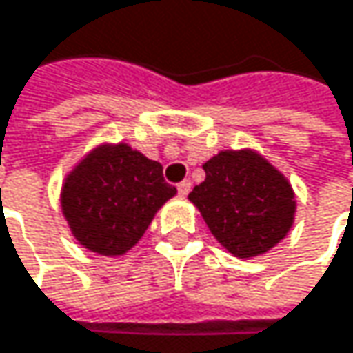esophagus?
<instances>
[{"mask_svg":"<svg viewBox=\"0 0 353 353\" xmlns=\"http://www.w3.org/2000/svg\"><path fill=\"white\" fill-rule=\"evenodd\" d=\"M190 188H192L190 179H183V181L177 183V194H179V196H188V194H190Z\"/></svg>","mask_w":353,"mask_h":353,"instance_id":"1","label":"esophagus"}]
</instances>
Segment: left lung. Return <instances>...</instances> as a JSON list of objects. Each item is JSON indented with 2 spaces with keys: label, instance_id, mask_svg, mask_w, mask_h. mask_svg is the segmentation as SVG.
I'll return each mask as SVG.
<instances>
[{
  "label": "left lung",
  "instance_id": "8db88e82",
  "mask_svg": "<svg viewBox=\"0 0 353 353\" xmlns=\"http://www.w3.org/2000/svg\"><path fill=\"white\" fill-rule=\"evenodd\" d=\"M188 200L229 253L251 259L268 253L292 229L296 200L286 176L255 149L219 151Z\"/></svg>",
  "mask_w": 353,
  "mask_h": 353
}]
</instances>
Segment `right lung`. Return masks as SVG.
<instances>
[{"instance_id":"1","label":"right lung","mask_w":353,"mask_h":353,"mask_svg":"<svg viewBox=\"0 0 353 353\" xmlns=\"http://www.w3.org/2000/svg\"><path fill=\"white\" fill-rule=\"evenodd\" d=\"M176 194L159 161L126 143H102L67 174L61 210L79 245L116 257L139 243L157 210Z\"/></svg>"}]
</instances>
